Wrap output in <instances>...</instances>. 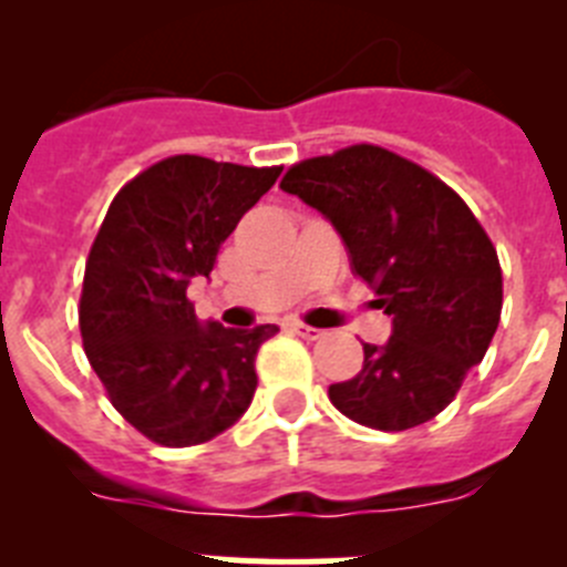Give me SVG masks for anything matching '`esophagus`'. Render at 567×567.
Segmentation results:
<instances>
[{
  "label": "esophagus",
  "instance_id": "obj_1",
  "mask_svg": "<svg viewBox=\"0 0 567 567\" xmlns=\"http://www.w3.org/2000/svg\"><path fill=\"white\" fill-rule=\"evenodd\" d=\"M289 332H295V334H298V338H303V340L323 338V332H320V329L307 327V323H289Z\"/></svg>",
  "mask_w": 567,
  "mask_h": 567
}]
</instances>
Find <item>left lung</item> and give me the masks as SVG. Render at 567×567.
<instances>
[{
  "instance_id": "obj_1",
  "label": "left lung",
  "mask_w": 567,
  "mask_h": 567,
  "mask_svg": "<svg viewBox=\"0 0 567 567\" xmlns=\"http://www.w3.org/2000/svg\"><path fill=\"white\" fill-rule=\"evenodd\" d=\"M280 189L338 229L354 275L392 318V338L363 343V369L329 385L334 409L380 432L437 417L503 312L497 249L474 213L437 175L374 144L295 164Z\"/></svg>"
}]
</instances>
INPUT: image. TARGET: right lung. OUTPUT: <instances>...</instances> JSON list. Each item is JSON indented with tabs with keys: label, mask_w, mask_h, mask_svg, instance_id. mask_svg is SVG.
<instances>
[{
	"label": "right lung",
	"mask_w": 567,
	"mask_h": 567,
	"mask_svg": "<svg viewBox=\"0 0 567 567\" xmlns=\"http://www.w3.org/2000/svg\"><path fill=\"white\" fill-rule=\"evenodd\" d=\"M278 175L280 167L173 155L124 184L104 215L84 267L79 329L115 412L153 443H207L252 403L255 354L278 327L202 323L187 287L209 278L221 244Z\"/></svg>",
	"instance_id": "add662e5"
}]
</instances>
